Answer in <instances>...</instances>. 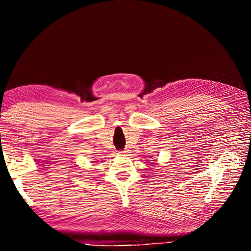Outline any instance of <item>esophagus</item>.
<instances>
[{
	"instance_id": "34e87169",
	"label": "esophagus",
	"mask_w": 251,
	"mask_h": 251,
	"mask_svg": "<svg viewBox=\"0 0 251 251\" xmlns=\"http://www.w3.org/2000/svg\"><path fill=\"white\" fill-rule=\"evenodd\" d=\"M119 153L121 154V155H124V156H127V154H128V151H119Z\"/></svg>"
}]
</instances>
